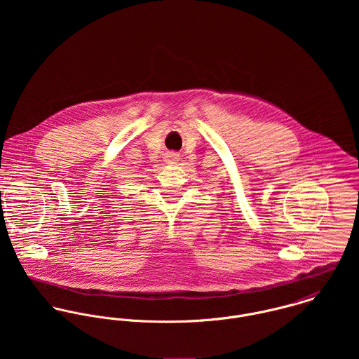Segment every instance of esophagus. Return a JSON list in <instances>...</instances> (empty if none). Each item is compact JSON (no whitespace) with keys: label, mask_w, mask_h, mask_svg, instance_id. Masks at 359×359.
<instances>
[{"label":"esophagus","mask_w":359,"mask_h":359,"mask_svg":"<svg viewBox=\"0 0 359 359\" xmlns=\"http://www.w3.org/2000/svg\"><path fill=\"white\" fill-rule=\"evenodd\" d=\"M180 160V156L177 154H168L165 156V161L168 163H177Z\"/></svg>","instance_id":"obj_1"}]
</instances>
